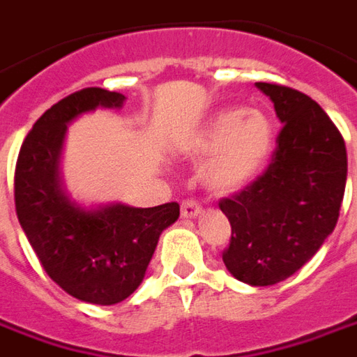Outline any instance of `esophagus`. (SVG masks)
<instances>
[{
	"instance_id": "obj_1",
	"label": "esophagus",
	"mask_w": 357,
	"mask_h": 357,
	"mask_svg": "<svg viewBox=\"0 0 357 357\" xmlns=\"http://www.w3.org/2000/svg\"><path fill=\"white\" fill-rule=\"evenodd\" d=\"M201 213H203V206L197 201H193V199H185L181 203V216L183 218H197Z\"/></svg>"
}]
</instances>
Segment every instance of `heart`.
Wrapping results in <instances>:
<instances>
[{"label":"heart","instance_id":"1","mask_svg":"<svg viewBox=\"0 0 357 357\" xmlns=\"http://www.w3.org/2000/svg\"><path fill=\"white\" fill-rule=\"evenodd\" d=\"M274 129L259 109H222L208 119L189 144L193 160L203 166L206 185L230 193L245 187L259 176L271 156Z\"/></svg>","mask_w":357,"mask_h":357}]
</instances>
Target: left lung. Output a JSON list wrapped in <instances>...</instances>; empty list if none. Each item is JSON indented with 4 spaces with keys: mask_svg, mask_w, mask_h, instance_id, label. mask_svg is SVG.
Instances as JSON below:
<instances>
[{
    "mask_svg": "<svg viewBox=\"0 0 357 357\" xmlns=\"http://www.w3.org/2000/svg\"><path fill=\"white\" fill-rule=\"evenodd\" d=\"M255 84L273 100L282 129L266 170L218 203L231 226L222 261L241 282L273 286L298 273L335 230L348 158L317 102L290 86Z\"/></svg>",
    "mask_w": 357,
    "mask_h": 357,
    "instance_id": "1",
    "label": "left lung"
}]
</instances>
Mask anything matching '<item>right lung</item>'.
I'll return each instance as SVG.
<instances>
[{"instance_id":"1","label":"right lung","mask_w":357,"mask_h":357,"mask_svg":"<svg viewBox=\"0 0 357 357\" xmlns=\"http://www.w3.org/2000/svg\"><path fill=\"white\" fill-rule=\"evenodd\" d=\"M126 96L98 86L46 109L22 141L15 168V208L48 276L77 300L114 305L143 282L160 234L178 220L179 204L135 208L112 203L86 211L59 178L67 123L96 108H121Z\"/></svg>"}]
</instances>
